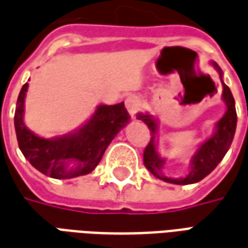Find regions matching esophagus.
I'll return each mask as SVG.
<instances>
[{
    "label": "esophagus",
    "mask_w": 248,
    "mask_h": 248,
    "mask_svg": "<svg viewBox=\"0 0 248 248\" xmlns=\"http://www.w3.org/2000/svg\"><path fill=\"white\" fill-rule=\"evenodd\" d=\"M125 107H127L128 112L131 113V116L136 115V112L140 108V100H139L138 96H129L125 100Z\"/></svg>",
    "instance_id": "1"
}]
</instances>
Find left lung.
I'll return each instance as SVG.
<instances>
[{
    "label": "left lung",
    "mask_w": 248,
    "mask_h": 248,
    "mask_svg": "<svg viewBox=\"0 0 248 248\" xmlns=\"http://www.w3.org/2000/svg\"><path fill=\"white\" fill-rule=\"evenodd\" d=\"M214 68L219 72V76L222 80L223 73L217 62H212ZM223 93L222 99L226 103V113L223 115L220 120L217 121L215 125V133L211 138L207 139L204 143L200 145L195 155L191 159V171L186 177H168L163 175V167H164V159H161L157 151H156V133H157V123L155 117L149 113H139V120L144 121L148 125L151 131V140L148 145L144 149V166L154 176L160 180H164L167 183L172 184H192L198 183L202 179H204L207 175H210L215 167L222 161L224 155L227 154L230 145L232 143L235 129H236V110H235V100L232 97V93L230 88L223 82Z\"/></svg>",
    "instance_id": "1"
}]
</instances>
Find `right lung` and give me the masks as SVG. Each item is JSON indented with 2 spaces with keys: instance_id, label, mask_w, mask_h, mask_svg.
I'll list each match as a JSON object with an SVG mask.
<instances>
[{
  "instance_id": "right-lung-1",
  "label": "right lung",
  "mask_w": 248,
  "mask_h": 248,
  "mask_svg": "<svg viewBox=\"0 0 248 248\" xmlns=\"http://www.w3.org/2000/svg\"><path fill=\"white\" fill-rule=\"evenodd\" d=\"M28 82L21 88L15 113L17 141L22 155L36 170L53 179H72L92 172L105 149L129 121L124 103L99 105L76 132L53 139L37 136L24 123Z\"/></svg>"
}]
</instances>
